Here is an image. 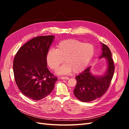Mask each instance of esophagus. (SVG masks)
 Listing matches in <instances>:
<instances>
[{"mask_svg": "<svg viewBox=\"0 0 129 129\" xmlns=\"http://www.w3.org/2000/svg\"><path fill=\"white\" fill-rule=\"evenodd\" d=\"M60 79L62 80H68L69 77L67 76H63V77H61Z\"/></svg>", "mask_w": 129, "mask_h": 129, "instance_id": "1", "label": "esophagus"}]
</instances>
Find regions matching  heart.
Masks as SVG:
<instances>
[{"label":"heart","mask_w":129,"mask_h":129,"mask_svg":"<svg viewBox=\"0 0 129 129\" xmlns=\"http://www.w3.org/2000/svg\"><path fill=\"white\" fill-rule=\"evenodd\" d=\"M94 54V47L89 43L76 40H66L60 42L56 48H50L46 55L49 67L55 71L63 61L65 63L56 73L64 75L73 71L79 73L87 67Z\"/></svg>","instance_id":"1"}]
</instances>
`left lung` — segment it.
<instances>
[{"label":"left lung","instance_id":"left-lung-1","mask_svg":"<svg viewBox=\"0 0 129 129\" xmlns=\"http://www.w3.org/2000/svg\"><path fill=\"white\" fill-rule=\"evenodd\" d=\"M102 53L100 58H105L107 62V69L103 75H93L89 67L76 76L77 83L74 94L82 102H90L102 97L107 91L114 75L115 66L110 49L101 43Z\"/></svg>","mask_w":129,"mask_h":129}]
</instances>
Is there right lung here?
<instances>
[{
  "instance_id": "right-lung-1",
  "label": "right lung",
  "mask_w": 129,
  "mask_h": 129,
  "mask_svg": "<svg viewBox=\"0 0 129 129\" xmlns=\"http://www.w3.org/2000/svg\"><path fill=\"white\" fill-rule=\"evenodd\" d=\"M55 37L40 36L26 42L13 60L15 82L22 94L33 100L45 98L57 80L47 67L46 55Z\"/></svg>"
}]
</instances>
